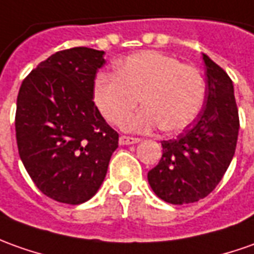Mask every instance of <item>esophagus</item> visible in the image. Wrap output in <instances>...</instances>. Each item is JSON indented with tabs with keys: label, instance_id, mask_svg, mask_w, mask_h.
I'll use <instances>...</instances> for the list:
<instances>
[{
	"label": "esophagus",
	"instance_id": "34e87169",
	"mask_svg": "<svg viewBox=\"0 0 254 254\" xmlns=\"http://www.w3.org/2000/svg\"><path fill=\"white\" fill-rule=\"evenodd\" d=\"M140 139H137V137H129V136H121L120 137V144L122 146H127V144H136V143H139Z\"/></svg>",
	"mask_w": 254,
	"mask_h": 254
}]
</instances>
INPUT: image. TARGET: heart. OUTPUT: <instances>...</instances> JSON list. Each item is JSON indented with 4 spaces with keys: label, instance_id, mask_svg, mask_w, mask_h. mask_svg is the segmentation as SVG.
Segmentation results:
<instances>
[{
    "label": "heart",
    "instance_id": "obj_1",
    "mask_svg": "<svg viewBox=\"0 0 254 254\" xmlns=\"http://www.w3.org/2000/svg\"><path fill=\"white\" fill-rule=\"evenodd\" d=\"M144 108L127 127L150 132H181L203 108L206 82L199 69L157 51L130 55L117 65V75L100 73L93 84V100L105 120L122 125L140 103Z\"/></svg>",
    "mask_w": 254,
    "mask_h": 254
}]
</instances>
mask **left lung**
<instances>
[{"mask_svg":"<svg viewBox=\"0 0 254 254\" xmlns=\"http://www.w3.org/2000/svg\"><path fill=\"white\" fill-rule=\"evenodd\" d=\"M207 90L204 107L177 139L161 141L163 157L147 179L157 196L171 204L204 199L220 184L234 158L239 115L227 72L203 54Z\"/></svg>","mask_w":254,"mask_h":254,"instance_id":"1","label":"left lung"}]
</instances>
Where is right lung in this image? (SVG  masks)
<instances>
[{
	"instance_id": "right-lung-1",
	"label": "right lung",
	"mask_w": 254,
	"mask_h": 254,
	"mask_svg": "<svg viewBox=\"0 0 254 254\" xmlns=\"http://www.w3.org/2000/svg\"><path fill=\"white\" fill-rule=\"evenodd\" d=\"M104 54L87 47L58 51L33 69L19 89V156L36 186L60 203L90 200L118 147V133L93 103Z\"/></svg>"
}]
</instances>
